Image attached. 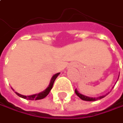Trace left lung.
I'll list each match as a JSON object with an SVG mask.
<instances>
[{"label":"left lung","mask_w":123,"mask_h":123,"mask_svg":"<svg viewBox=\"0 0 123 123\" xmlns=\"http://www.w3.org/2000/svg\"><path fill=\"white\" fill-rule=\"evenodd\" d=\"M75 93H76V95L80 98V99H82V100H85V101H95L96 100H100V99H102V98H105L106 95H102V96H100V97H98V98H91V97H88V96H86V95H82V94H80L78 91H77V90L75 89Z\"/></svg>","instance_id":"left-lung-1"}]
</instances>
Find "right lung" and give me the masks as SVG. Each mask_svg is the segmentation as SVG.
Masks as SVG:
<instances>
[{
  "label": "right lung",
  "instance_id": "right-lung-1",
  "mask_svg": "<svg viewBox=\"0 0 123 123\" xmlns=\"http://www.w3.org/2000/svg\"><path fill=\"white\" fill-rule=\"evenodd\" d=\"M59 75V73H57V74H55V75H53V77H52V79H51V81H50V84H49L48 87L45 91H43L41 92V93H38V94H35V95L26 96V95H21V94H19V93H18L15 92L16 94V95H18L19 97H21V98H24V99H27V100H37L43 99V98H46V96L48 95V93H50V90H51L52 88V86H53L54 82H55V80H56V78L57 77V76H58Z\"/></svg>",
  "mask_w": 123,
  "mask_h": 123
}]
</instances>
